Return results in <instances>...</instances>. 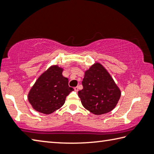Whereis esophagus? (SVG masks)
I'll return each instance as SVG.
<instances>
[{
  "label": "esophagus",
  "instance_id": "esophagus-1",
  "mask_svg": "<svg viewBox=\"0 0 154 154\" xmlns=\"http://www.w3.org/2000/svg\"><path fill=\"white\" fill-rule=\"evenodd\" d=\"M74 90H75V92H78V90H79V88H78V87H75L74 88Z\"/></svg>",
  "mask_w": 154,
  "mask_h": 154
}]
</instances>
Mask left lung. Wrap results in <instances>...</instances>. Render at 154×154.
<instances>
[{
    "instance_id": "obj_1",
    "label": "left lung",
    "mask_w": 154,
    "mask_h": 154,
    "mask_svg": "<svg viewBox=\"0 0 154 154\" xmlns=\"http://www.w3.org/2000/svg\"><path fill=\"white\" fill-rule=\"evenodd\" d=\"M83 89L78 92L82 105L91 113L101 115L115 108L121 92L111 75L99 63H96L85 72Z\"/></svg>"
}]
</instances>
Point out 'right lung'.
<instances>
[{
  "label": "right lung",
  "mask_w": 154,
  "mask_h": 154,
  "mask_svg": "<svg viewBox=\"0 0 154 154\" xmlns=\"http://www.w3.org/2000/svg\"><path fill=\"white\" fill-rule=\"evenodd\" d=\"M62 72L61 68L51 66L36 80L28 96L36 111L52 113L64 105L66 96L74 90L69 86V80Z\"/></svg>",
  "instance_id": "obj_1"
}]
</instances>
